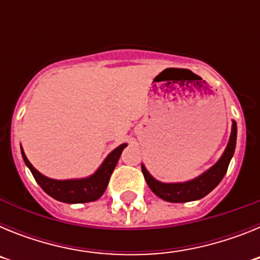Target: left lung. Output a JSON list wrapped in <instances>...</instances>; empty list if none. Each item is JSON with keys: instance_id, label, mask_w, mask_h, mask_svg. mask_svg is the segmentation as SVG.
I'll list each match as a JSON object with an SVG mask.
<instances>
[{"instance_id": "left-lung-1", "label": "left lung", "mask_w": 260, "mask_h": 260, "mask_svg": "<svg viewBox=\"0 0 260 260\" xmlns=\"http://www.w3.org/2000/svg\"><path fill=\"white\" fill-rule=\"evenodd\" d=\"M236 141H237V123L233 121L232 123V133L229 138L228 146L225 148L224 153L219 158V161L215 165L201 174L194 180L186 181V182H176V183H164L155 180L148 171L142 164V172L146 178L147 185L150 186V189L157 195L158 198L164 199L172 203H183V202L198 201L210 194L216 186L219 185L222 177L225 176L228 171L229 162L233 157L234 150H236Z\"/></svg>"}]
</instances>
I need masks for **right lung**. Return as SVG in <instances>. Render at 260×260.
<instances>
[{
  "label": "right lung",
  "instance_id": "1",
  "mask_svg": "<svg viewBox=\"0 0 260 260\" xmlns=\"http://www.w3.org/2000/svg\"><path fill=\"white\" fill-rule=\"evenodd\" d=\"M127 146L126 143L121 144L107 156L103 164L99 167L98 171L92 176L86 177V178H78V180H52L48 177L43 176L39 171H36L34 165L28 161L27 156L24 155V151L20 147L23 160L29 168L32 176L36 180V182L40 185V187L50 195L56 201L63 202V203H87V202L98 201L107 189L109 178L113 173L118 158L122 153L123 148Z\"/></svg>",
  "mask_w": 260,
  "mask_h": 260
}]
</instances>
